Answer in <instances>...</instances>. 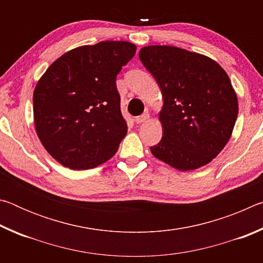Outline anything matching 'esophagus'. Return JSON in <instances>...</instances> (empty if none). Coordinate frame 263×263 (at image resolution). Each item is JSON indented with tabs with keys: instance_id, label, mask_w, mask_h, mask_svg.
Wrapping results in <instances>:
<instances>
[{
	"instance_id": "obj_1",
	"label": "esophagus",
	"mask_w": 263,
	"mask_h": 263,
	"mask_svg": "<svg viewBox=\"0 0 263 263\" xmlns=\"http://www.w3.org/2000/svg\"><path fill=\"white\" fill-rule=\"evenodd\" d=\"M148 117H149V115H148L147 112H145V114H142V115H140V116H138V117H136L135 122H136L137 124H141V123H144V122L147 121Z\"/></svg>"
}]
</instances>
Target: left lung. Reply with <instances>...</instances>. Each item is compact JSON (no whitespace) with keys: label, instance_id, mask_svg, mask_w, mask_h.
<instances>
[{"label":"left lung","instance_id":"8db88e82","mask_svg":"<svg viewBox=\"0 0 263 263\" xmlns=\"http://www.w3.org/2000/svg\"><path fill=\"white\" fill-rule=\"evenodd\" d=\"M163 97L162 139L155 158L191 171L216 158L232 135L238 100L228 74L210 58L174 46H146L139 52Z\"/></svg>","mask_w":263,"mask_h":263}]
</instances>
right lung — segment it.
<instances>
[{
  "label": "right lung",
  "instance_id": "right-lung-1",
  "mask_svg": "<svg viewBox=\"0 0 263 263\" xmlns=\"http://www.w3.org/2000/svg\"><path fill=\"white\" fill-rule=\"evenodd\" d=\"M127 42H101L65 53L33 91L37 135L62 166L94 168L117 152L126 136L116 79L136 54Z\"/></svg>",
  "mask_w": 263,
  "mask_h": 263
}]
</instances>
